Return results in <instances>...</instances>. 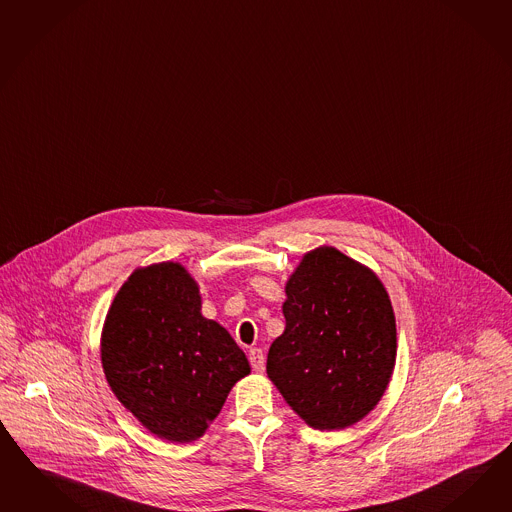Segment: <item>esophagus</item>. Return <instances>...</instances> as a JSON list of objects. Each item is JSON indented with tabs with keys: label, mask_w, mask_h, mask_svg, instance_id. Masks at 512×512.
<instances>
[{
	"label": "esophagus",
	"mask_w": 512,
	"mask_h": 512,
	"mask_svg": "<svg viewBox=\"0 0 512 512\" xmlns=\"http://www.w3.org/2000/svg\"><path fill=\"white\" fill-rule=\"evenodd\" d=\"M249 363H251V367H253L255 373H263L264 354L261 348H251V350H249Z\"/></svg>",
	"instance_id": "1"
}]
</instances>
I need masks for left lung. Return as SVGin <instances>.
I'll use <instances>...</instances> for the list:
<instances>
[{"mask_svg": "<svg viewBox=\"0 0 512 512\" xmlns=\"http://www.w3.org/2000/svg\"><path fill=\"white\" fill-rule=\"evenodd\" d=\"M285 291L287 326L268 350L266 373L313 429L358 423L395 367L397 328L384 285L341 251L318 248Z\"/></svg>", "mask_w": 512, "mask_h": 512, "instance_id": "8db88e82", "label": "left lung"}]
</instances>
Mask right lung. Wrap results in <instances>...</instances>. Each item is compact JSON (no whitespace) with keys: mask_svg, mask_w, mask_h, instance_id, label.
Instances as JSON below:
<instances>
[{"mask_svg":"<svg viewBox=\"0 0 512 512\" xmlns=\"http://www.w3.org/2000/svg\"><path fill=\"white\" fill-rule=\"evenodd\" d=\"M102 367L115 397L152 434L192 442L249 374L246 354L201 315L199 289L177 263L128 277L102 333Z\"/></svg>","mask_w":512,"mask_h":512,"instance_id":"1","label":"right lung"}]
</instances>
